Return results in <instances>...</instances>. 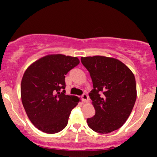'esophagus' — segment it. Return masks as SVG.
<instances>
[{
    "label": "esophagus",
    "instance_id": "1",
    "mask_svg": "<svg viewBox=\"0 0 157 157\" xmlns=\"http://www.w3.org/2000/svg\"><path fill=\"white\" fill-rule=\"evenodd\" d=\"M82 100L83 102H88L89 101V96H88L86 94H83L82 95Z\"/></svg>",
    "mask_w": 157,
    "mask_h": 157
}]
</instances>
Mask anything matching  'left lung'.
I'll list each match as a JSON object with an SVG mask.
<instances>
[{
    "mask_svg": "<svg viewBox=\"0 0 157 157\" xmlns=\"http://www.w3.org/2000/svg\"><path fill=\"white\" fill-rule=\"evenodd\" d=\"M81 62L89 71L94 88L89 97L95 115L87 119L88 125L100 134L117 130L130 116L136 102L134 74L123 63L113 57H82Z\"/></svg>",
    "mask_w": 157,
    "mask_h": 157,
    "instance_id": "left-lung-1",
    "label": "left lung"
}]
</instances>
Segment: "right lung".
<instances>
[{
	"instance_id": "1",
	"label": "right lung",
	"mask_w": 157,
	"mask_h": 157,
	"mask_svg": "<svg viewBox=\"0 0 157 157\" xmlns=\"http://www.w3.org/2000/svg\"><path fill=\"white\" fill-rule=\"evenodd\" d=\"M80 63L77 57L48 55L27 68L21 80V100L32 123L46 134L60 132L67 125L76 96L66 95L65 75Z\"/></svg>"
}]
</instances>
